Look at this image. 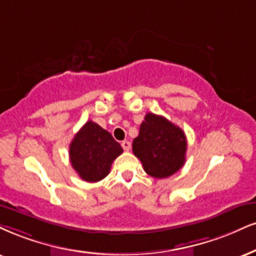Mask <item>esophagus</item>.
<instances>
[{
    "label": "esophagus",
    "mask_w": 256,
    "mask_h": 256,
    "mask_svg": "<svg viewBox=\"0 0 256 256\" xmlns=\"http://www.w3.org/2000/svg\"><path fill=\"white\" fill-rule=\"evenodd\" d=\"M122 148H123V150H130V146H132V144H130V142H129V141L128 140H124V141H122Z\"/></svg>",
    "instance_id": "obj_1"
}]
</instances>
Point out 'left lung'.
<instances>
[{
	"mask_svg": "<svg viewBox=\"0 0 256 256\" xmlns=\"http://www.w3.org/2000/svg\"><path fill=\"white\" fill-rule=\"evenodd\" d=\"M186 136L178 126L164 116L148 112L133 141V153L153 178L174 174L185 164Z\"/></svg>",
	"mask_w": 256,
	"mask_h": 256,
	"instance_id": "left-lung-1",
	"label": "left lung"
}]
</instances>
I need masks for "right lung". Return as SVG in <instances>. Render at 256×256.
I'll use <instances>...</instances> for the list:
<instances>
[{"instance_id":"right-lung-1","label":"right lung","mask_w":256,"mask_h":256,"mask_svg":"<svg viewBox=\"0 0 256 256\" xmlns=\"http://www.w3.org/2000/svg\"><path fill=\"white\" fill-rule=\"evenodd\" d=\"M121 144L109 132L88 121L70 144V162L85 182H96L109 174L114 160L122 154Z\"/></svg>"}]
</instances>
